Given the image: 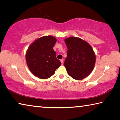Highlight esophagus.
<instances>
[{
    "instance_id": "34e87169",
    "label": "esophagus",
    "mask_w": 120,
    "mask_h": 120,
    "mask_svg": "<svg viewBox=\"0 0 120 120\" xmlns=\"http://www.w3.org/2000/svg\"><path fill=\"white\" fill-rule=\"evenodd\" d=\"M60 62H61V63H62V65L63 64V63H64V60H60Z\"/></svg>"
}]
</instances>
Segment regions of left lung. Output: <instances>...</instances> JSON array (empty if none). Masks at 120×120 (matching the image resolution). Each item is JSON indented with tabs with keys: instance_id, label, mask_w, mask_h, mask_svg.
<instances>
[{
	"instance_id": "obj_1",
	"label": "left lung",
	"mask_w": 120,
	"mask_h": 120,
	"mask_svg": "<svg viewBox=\"0 0 120 120\" xmlns=\"http://www.w3.org/2000/svg\"><path fill=\"white\" fill-rule=\"evenodd\" d=\"M68 47L67 57L64 65L68 75L75 80L87 77L94 69L96 56L91 46L77 37L65 40Z\"/></svg>"
}]
</instances>
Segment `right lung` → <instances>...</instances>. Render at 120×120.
Here are the masks:
<instances>
[{
    "mask_svg": "<svg viewBox=\"0 0 120 120\" xmlns=\"http://www.w3.org/2000/svg\"><path fill=\"white\" fill-rule=\"evenodd\" d=\"M56 41L52 36L41 37L34 41L27 50V66L30 71L39 78L45 79L50 78L61 65L53 49Z\"/></svg>",
    "mask_w": 120,
    "mask_h": 120,
    "instance_id": "obj_1",
    "label": "right lung"
}]
</instances>
